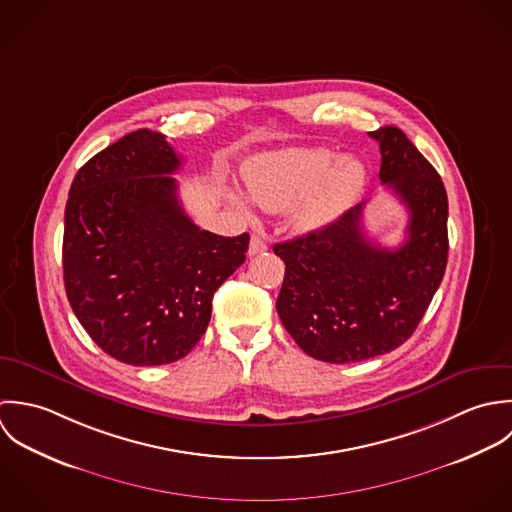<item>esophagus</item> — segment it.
I'll return each instance as SVG.
<instances>
[{"label":"esophagus","mask_w":512,"mask_h":512,"mask_svg":"<svg viewBox=\"0 0 512 512\" xmlns=\"http://www.w3.org/2000/svg\"><path fill=\"white\" fill-rule=\"evenodd\" d=\"M265 251H267V243L259 235H253L249 241V255H259Z\"/></svg>","instance_id":"esophagus-1"}]
</instances>
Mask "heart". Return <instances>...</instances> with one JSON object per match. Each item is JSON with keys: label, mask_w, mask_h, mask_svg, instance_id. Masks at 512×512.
Listing matches in <instances>:
<instances>
[{"label": "heart", "mask_w": 512, "mask_h": 512, "mask_svg": "<svg viewBox=\"0 0 512 512\" xmlns=\"http://www.w3.org/2000/svg\"><path fill=\"white\" fill-rule=\"evenodd\" d=\"M253 202L293 208V225L312 233L334 223L364 184V166L326 148H289L253 158L243 172Z\"/></svg>", "instance_id": "b5f03b06"}]
</instances>
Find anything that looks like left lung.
<instances>
[{
  "mask_svg": "<svg viewBox=\"0 0 512 512\" xmlns=\"http://www.w3.org/2000/svg\"><path fill=\"white\" fill-rule=\"evenodd\" d=\"M368 134L380 144V182L408 207L406 241L398 249L372 243L358 204L320 231L273 245L285 261L279 318L308 356L330 364L402 346L447 265V194L437 170L400 128Z\"/></svg>",
  "mask_w": 512,
  "mask_h": 512,
  "instance_id": "left-lung-1",
  "label": "left lung"
}]
</instances>
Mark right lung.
I'll return each instance as SVG.
<instances>
[{
  "label": "right lung",
  "instance_id": "add662e5",
  "mask_svg": "<svg viewBox=\"0 0 512 512\" xmlns=\"http://www.w3.org/2000/svg\"><path fill=\"white\" fill-rule=\"evenodd\" d=\"M180 166L164 134L130 132L77 172L65 207L67 299L87 334L130 366L184 358L249 247V233L221 237L186 215L170 176Z\"/></svg>",
  "mask_w": 512,
  "mask_h": 512
}]
</instances>
